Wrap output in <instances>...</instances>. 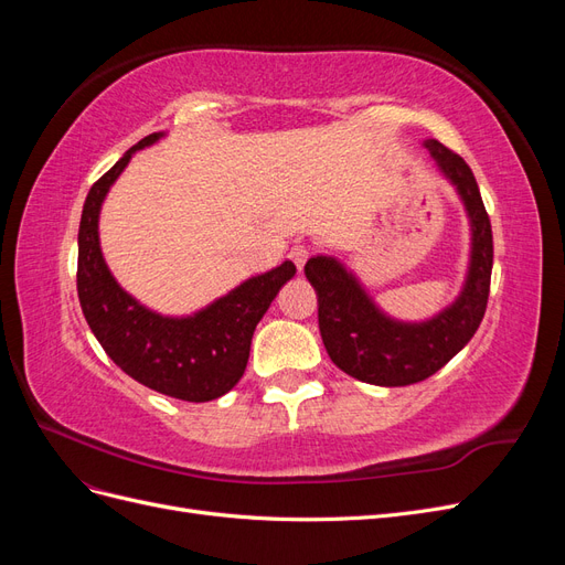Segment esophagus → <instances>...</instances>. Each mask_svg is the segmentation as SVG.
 I'll list each match as a JSON object with an SVG mask.
<instances>
[{"instance_id":"obj_1","label":"esophagus","mask_w":565,"mask_h":565,"mask_svg":"<svg viewBox=\"0 0 565 565\" xmlns=\"http://www.w3.org/2000/svg\"><path fill=\"white\" fill-rule=\"evenodd\" d=\"M309 256H311V247H306V245H295L292 249H289V259L295 262V266L299 270L303 268L306 262H309Z\"/></svg>"}]
</instances>
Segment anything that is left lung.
Listing matches in <instances>:
<instances>
[{
	"mask_svg": "<svg viewBox=\"0 0 565 565\" xmlns=\"http://www.w3.org/2000/svg\"><path fill=\"white\" fill-rule=\"evenodd\" d=\"M465 200L473 247L465 292L429 322L405 324L374 309L365 289L330 256L303 266L318 295V324L332 363L351 377L377 386H407L429 380L465 349L481 324L492 273V228L471 167L455 150L429 139L424 143Z\"/></svg>",
	"mask_w": 565,
	"mask_h": 565,
	"instance_id": "obj_1",
	"label": "left lung"
}]
</instances>
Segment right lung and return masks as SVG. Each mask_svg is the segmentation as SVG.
Masks as SVG:
<instances>
[{
  "label": "right lung",
  "instance_id": "1",
  "mask_svg": "<svg viewBox=\"0 0 565 565\" xmlns=\"http://www.w3.org/2000/svg\"><path fill=\"white\" fill-rule=\"evenodd\" d=\"M158 139L146 136L92 185L77 235V297L98 344L131 380L179 401L207 403L241 382L256 324L297 266L285 262L249 278L191 318H162L131 299L100 254L98 212L134 150Z\"/></svg>",
  "mask_w": 565,
  "mask_h": 565
}]
</instances>
